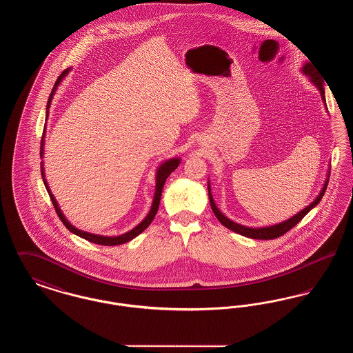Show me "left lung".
I'll return each mask as SVG.
<instances>
[{
	"mask_svg": "<svg viewBox=\"0 0 353 353\" xmlns=\"http://www.w3.org/2000/svg\"><path fill=\"white\" fill-rule=\"evenodd\" d=\"M303 72H304V74H307V75H310L311 81L314 82V84H316V87L319 88L323 101H325V98H324L323 79H321L320 77H318V74H316V71H315L314 66H312L311 63H305V65H304V68H303ZM327 185H328V179H327L325 184L323 186V189H321L319 196L316 197V200L312 202V203H310L307 208H304L303 210H301L298 214H295L294 217L287 219L285 222H281V223H278V225H274V226L258 228V229L242 226V225H239V223H235L233 221H230L228 217H225V216L219 212V209H217L216 203L213 201V197H212L210 186H209V185H208V189H209V201H210L212 210H213L214 216L217 217V219H219V222H221L223 226H226L228 229L233 230V232L236 233V234L245 235V236H248V238H252V239H274V238H279V236H282V235L285 234L288 230H291L296 223H299V222L302 221L303 217H304V216H305V214H307L312 208H315V206L319 203L320 200L323 199V196H324V193H325Z\"/></svg>",
	"mask_w": 353,
	"mask_h": 353,
	"instance_id": "obj_1",
	"label": "left lung"
}]
</instances>
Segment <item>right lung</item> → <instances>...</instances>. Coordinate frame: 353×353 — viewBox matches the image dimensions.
<instances>
[{
	"label": "right lung",
	"instance_id": "obj_1",
	"mask_svg": "<svg viewBox=\"0 0 353 353\" xmlns=\"http://www.w3.org/2000/svg\"><path fill=\"white\" fill-rule=\"evenodd\" d=\"M68 71H70V68H66L65 71H62V74L58 77L57 82H55L54 87H52V90H51L50 97H49L48 105H46V107H48V110H46V117L49 115V108H50L52 95L55 94V90H57L58 84L61 83V81L68 75ZM43 134H45V132H43ZM43 134H42V140H41V157H42V151H43ZM179 164H180V159H172V160L165 161V163L159 168V170H157V174H156V192H154V197H153V203H152L151 212L148 213V216L145 217V219H144L141 223H139V225H137L134 229H132L131 232H128V233H125V234L119 235V236H101V235L90 234V233H85V232H82V230H79V229L74 228V226L68 222V219H65V216L62 214V212H61V209H59L58 203L55 201L54 196L51 194L50 189H49V185H48L46 180H45L43 165L41 167V174H42L43 184L46 186L48 192H49L51 202H52V205H54V208H55V212H57L58 217L61 219V221L63 222V225L68 228V230H70L71 233L79 235V236H82L84 239H87L88 242H92V243H98V245H103V246H117V245H121V243H125V242H128V241L134 239V236H137L140 233H143V232H144V230L151 225L152 221H153L154 216H156V213H157V210H159L160 199H161V192H163V186L165 184V180L168 179L169 174H170L174 169L179 167Z\"/></svg>",
	"mask_w": 353,
	"mask_h": 353
}]
</instances>
